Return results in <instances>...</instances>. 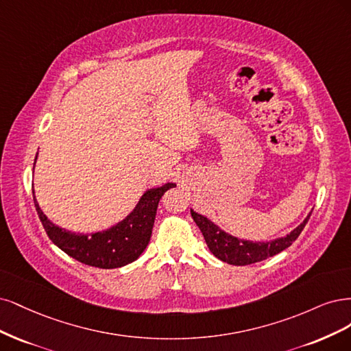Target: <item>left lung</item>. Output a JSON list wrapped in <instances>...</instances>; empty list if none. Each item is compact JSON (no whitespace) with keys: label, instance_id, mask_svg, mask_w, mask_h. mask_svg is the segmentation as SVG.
<instances>
[{"label":"left lung","instance_id":"left-lung-1","mask_svg":"<svg viewBox=\"0 0 351 351\" xmlns=\"http://www.w3.org/2000/svg\"><path fill=\"white\" fill-rule=\"evenodd\" d=\"M312 213V211H311ZM311 213L296 229H293L289 234L277 237V239L268 242H252L246 239H239L228 232L220 229L216 223H213L202 214H198L191 208V216L197 223L206 243L211 254L219 258L220 261L228 263L230 265H250L254 263L264 261L268 256H274L278 252L285 251L293 242L298 239L303 228L306 226Z\"/></svg>","mask_w":351,"mask_h":351}]
</instances>
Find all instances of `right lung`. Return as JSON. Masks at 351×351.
Wrapping results in <instances>:
<instances>
[{
	"label": "right lung",
	"mask_w": 351,
	"mask_h": 351,
	"mask_svg": "<svg viewBox=\"0 0 351 351\" xmlns=\"http://www.w3.org/2000/svg\"><path fill=\"white\" fill-rule=\"evenodd\" d=\"M36 159L38 154L35 163ZM173 186H176L173 182H167L162 186L147 189L125 219L95 233H75L60 228L45 216L36 201L35 191L33 201L49 239L61 251L86 265L109 269L134 263L144 252L150 242L159 201L165 192Z\"/></svg>",
	"instance_id": "right-lung-1"
}]
</instances>
